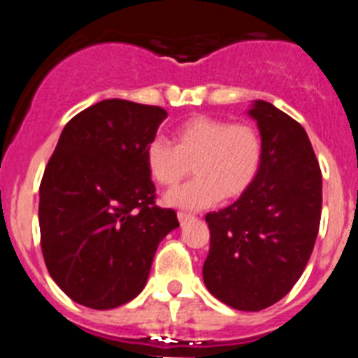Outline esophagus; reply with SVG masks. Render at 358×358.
Listing matches in <instances>:
<instances>
[{"label":"esophagus","instance_id":"1","mask_svg":"<svg viewBox=\"0 0 358 358\" xmlns=\"http://www.w3.org/2000/svg\"><path fill=\"white\" fill-rule=\"evenodd\" d=\"M177 218H179V222L185 224V222H188V220H194L195 215L186 213V211H179V213H177Z\"/></svg>","mask_w":358,"mask_h":358}]
</instances>
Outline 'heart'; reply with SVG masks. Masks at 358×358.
I'll return each instance as SVG.
<instances>
[{
	"instance_id": "heart-1",
	"label": "heart",
	"mask_w": 358,
	"mask_h": 358,
	"mask_svg": "<svg viewBox=\"0 0 358 358\" xmlns=\"http://www.w3.org/2000/svg\"><path fill=\"white\" fill-rule=\"evenodd\" d=\"M264 163V136L252 123L194 116L177 125L173 145L152 138L145 164L154 181L176 188L194 170L195 179L166 197L173 206L197 210L242 197L256 181Z\"/></svg>"
}]
</instances>
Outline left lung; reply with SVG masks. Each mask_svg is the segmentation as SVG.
<instances>
[{"label":"left lung","instance_id":"left-lung-1","mask_svg":"<svg viewBox=\"0 0 358 358\" xmlns=\"http://www.w3.org/2000/svg\"><path fill=\"white\" fill-rule=\"evenodd\" d=\"M249 115L264 136V163L251 188L206 215L208 290L226 305L258 312L285 297L310 260L321 222L319 161L305 129L273 103Z\"/></svg>","mask_w":358,"mask_h":358}]
</instances>
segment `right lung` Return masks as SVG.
Segmentation results:
<instances>
[{"instance_id": "right-lung-1", "label": "right lung", "mask_w": 358, "mask_h": 358, "mask_svg": "<svg viewBox=\"0 0 358 358\" xmlns=\"http://www.w3.org/2000/svg\"><path fill=\"white\" fill-rule=\"evenodd\" d=\"M166 110L102 100L66 123L39 188L41 249L73 301L109 310L147 283L161 240L179 226L156 204L145 147Z\"/></svg>"}]
</instances>
